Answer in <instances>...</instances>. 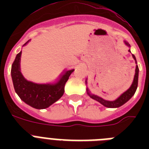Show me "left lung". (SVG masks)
Here are the masks:
<instances>
[{
	"instance_id": "8db88e82",
	"label": "left lung",
	"mask_w": 149,
	"mask_h": 149,
	"mask_svg": "<svg viewBox=\"0 0 149 149\" xmlns=\"http://www.w3.org/2000/svg\"><path fill=\"white\" fill-rule=\"evenodd\" d=\"M125 43H126V45H129V44H128L127 42H125ZM132 56H133V58H134V60H136L135 56H134V55H132ZM139 66L136 65L134 81H133V83H132L131 87H130V88L126 91V92H125V93H123L120 97H118V99L116 100H114V101H107V100H105L99 97H97V96L91 94V93H90V91H89L88 89H86L87 93H88V95L90 96L91 98H93V99L97 100L98 102H100V104H103L104 106L107 107H119L122 106L123 104H125L127 101H128V100L132 97V96L134 95V93H135V91H136L137 90V87H138V82H139Z\"/></svg>"
}]
</instances>
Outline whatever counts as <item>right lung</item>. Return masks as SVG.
<instances>
[{"label":"right lung","instance_id":"right-lung-1","mask_svg":"<svg viewBox=\"0 0 149 149\" xmlns=\"http://www.w3.org/2000/svg\"><path fill=\"white\" fill-rule=\"evenodd\" d=\"M21 54L22 52L16 56L11 66V77L15 92L23 101L34 108H46L63 95L65 83L74 70L65 72L60 80L54 85L34 84L27 81L20 72Z\"/></svg>","mask_w":149,"mask_h":149}]
</instances>
